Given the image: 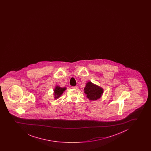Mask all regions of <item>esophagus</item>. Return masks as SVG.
<instances>
[{"label":"esophagus","instance_id":"1","mask_svg":"<svg viewBox=\"0 0 151 151\" xmlns=\"http://www.w3.org/2000/svg\"><path fill=\"white\" fill-rule=\"evenodd\" d=\"M72 88H73V89H77L78 88V87H77V86H74V87H72Z\"/></svg>","mask_w":151,"mask_h":151}]
</instances>
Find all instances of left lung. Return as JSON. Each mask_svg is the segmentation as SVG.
<instances>
[{"label":"left lung","instance_id":"left-lung-1","mask_svg":"<svg viewBox=\"0 0 151 151\" xmlns=\"http://www.w3.org/2000/svg\"><path fill=\"white\" fill-rule=\"evenodd\" d=\"M84 90L87 98L91 101L96 100L100 98L103 92V88L93 84L91 81L87 83Z\"/></svg>","mask_w":151,"mask_h":151}]
</instances>
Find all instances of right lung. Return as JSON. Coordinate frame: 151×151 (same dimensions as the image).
<instances>
[{
    "label": "right lung",
    "instance_id": "add662e5",
    "mask_svg": "<svg viewBox=\"0 0 151 151\" xmlns=\"http://www.w3.org/2000/svg\"><path fill=\"white\" fill-rule=\"evenodd\" d=\"M66 89V88L60 87V86H57L55 88L54 90V95H55V98H59L60 96H61L64 91Z\"/></svg>",
    "mask_w": 151,
    "mask_h": 151
}]
</instances>
